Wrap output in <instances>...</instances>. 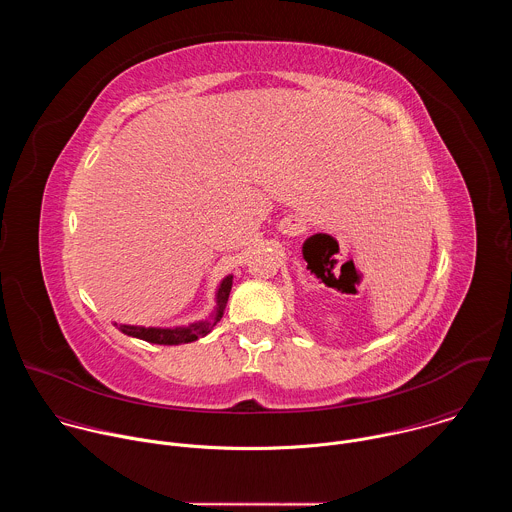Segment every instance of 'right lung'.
Listing matches in <instances>:
<instances>
[{
  "label": "right lung",
  "instance_id": "right-lung-1",
  "mask_svg": "<svg viewBox=\"0 0 512 512\" xmlns=\"http://www.w3.org/2000/svg\"><path fill=\"white\" fill-rule=\"evenodd\" d=\"M231 287H233V275H227L221 283H218L216 289V308L214 312L206 318V320H198L192 322L188 326H174V328H145V326H129V324H115L123 334L131 336V338H139L145 342H152V344H164V346H176V344H188L194 342L202 336H206L216 322H221L227 302H229V294H231Z\"/></svg>",
  "mask_w": 512,
  "mask_h": 512
}]
</instances>
